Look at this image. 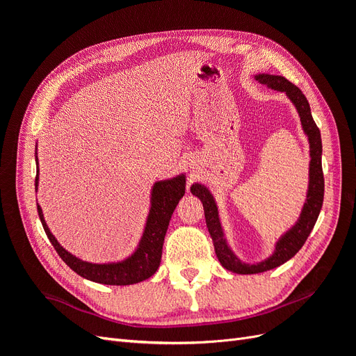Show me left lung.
Returning a JSON list of instances; mask_svg holds the SVG:
<instances>
[{"instance_id": "obj_1", "label": "left lung", "mask_w": 356, "mask_h": 356, "mask_svg": "<svg viewBox=\"0 0 356 356\" xmlns=\"http://www.w3.org/2000/svg\"><path fill=\"white\" fill-rule=\"evenodd\" d=\"M258 83L264 84L266 88L273 89L276 92H282L286 98L294 105L298 113L301 129L307 136L309 143V184L306 191V199L303 207H301L297 221L291 227L279 236L275 242L273 252L266 257L264 260L257 263H246L242 258L233 251L225 232L221 224L218 204L211 190L202 184L195 182L190 187L191 195L200 199L204 211V220H207V227L212 238L215 254L218 257V261L225 270H230L238 275H255L272 270L279 266H282L288 260H291L305 245L306 239L314 229V225L319 217V212L324 202V174H322V141L321 132L314 122V117L310 113V105L297 86L289 83L282 75L273 74H257L254 77Z\"/></svg>"}]
</instances>
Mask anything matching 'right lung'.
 <instances>
[{"label":"right lung","instance_id":"right-lung-1","mask_svg":"<svg viewBox=\"0 0 356 356\" xmlns=\"http://www.w3.org/2000/svg\"><path fill=\"white\" fill-rule=\"evenodd\" d=\"M35 163H37V178H35V191H38L40 169H38V156L35 147ZM186 174H178L172 178L156 181L152 187L149 195V209L147 213V220L144 224V230L141 238L138 241L135 250L127 257L117 261L106 263H92L84 261L81 258L75 257L63 248L59 241L55 238L49 229L44 220V213L40 204L37 203V209L40 215V221L42 224L49 241L55 246L56 252L65 261L72 270L88 281L104 284V285H134L143 282L145 279L152 277L160 266L161 250H163L165 236L168 232V225L172 213H174L177 204L186 193Z\"/></svg>","mask_w":356,"mask_h":356}]
</instances>
